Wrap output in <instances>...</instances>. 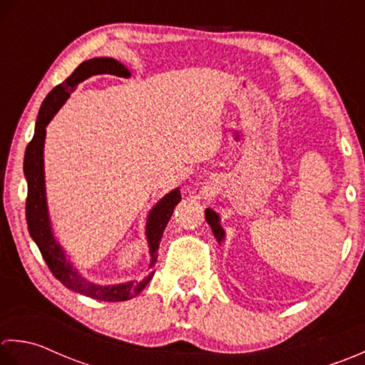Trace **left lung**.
<instances>
[{
    "label": "left lung",
    "instance_id": "1",
    "mask_svg": "<svg viewBox=\"0 0 365 365\" xmlns=\"http://www.w3.org/2000/svg\"><path fill=\"white\" fill-rule=\"evenodd\" d=\"M205 217H206V222H207V225L211 227V230H212V233H214V236H215V240H217V242L220 244L222 241L225 240V230L222 228V225H220V217H219V214L217 212H214L211 207H206V211H205Z\"/></svg>",
    "mask_w": 365,
    "mask_h": 365
}]
</instances>
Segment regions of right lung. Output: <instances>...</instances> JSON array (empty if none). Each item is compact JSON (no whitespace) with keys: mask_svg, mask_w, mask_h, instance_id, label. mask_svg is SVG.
<instances>
[{"mask_svg":"<svg viewBox=\"0 0 365 365\" xmlns=\"http://www.w3.org/2000/svg\"><path fill=\"white\" fill-rule=\"evenodd\" d=\"M99 73H110L116 77H130V71L124 64L116 61L115 58H93L81 63L78 68L72 72L69 78H66L61 85L51 89L46 101L42 102L39 115H37L34 137L29 141L25 151L24 172L28 184V197H26V224L28 232L31 235L33 241L37 244L41 254L46 259L47 266L53 276L61 284L88 297L106 302H120L135 297L143 288L150 284L154 276V271L148 274L143 280H129L124 284L116 285H98L81 277V274L73 267L71 259L66 257L64 249L59 245L51 228L47 195H46V172H43V143H46V128L53 120L58 110L63 103L69 99L72 91L81 81ZM181 202L180 189H173L165 197H162L153 210L148 214L146 220V240L150 247V267H154L158 262V250L162 240L163 230H165L170 217H172L175 206Z\"/></svg>","mask_w":365,"mask_h":365,"instance_id":"1","label":"right lung"}]
</instances>
